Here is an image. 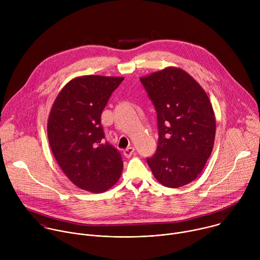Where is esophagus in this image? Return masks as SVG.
I'll use <instances>...</instances> for the list:
<instances>
[{"label":"esophagus","instance_id":"esophagus-1","mask_svg":"<svg viewBox=\"0 0 260 260\" xmlns=\"http://www.w3.org/2000/svg\"><path fill=\"white\" fill-rule=\"evenodd\" d=\"M134 152H135V148L133 146H129L123 151V154L125 157H131L134 154Z\"/></svg>","mask_w":260,"mask_h":260}]
</instances>
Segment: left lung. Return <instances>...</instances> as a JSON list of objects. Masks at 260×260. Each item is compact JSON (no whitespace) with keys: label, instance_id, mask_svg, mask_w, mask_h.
I'll return each mask as SVG.
<instances>
[{"label":"left lung","instance_id":"8db88e82","mask_svg":"<svg viewBox=\"0 0 260 260\" xmlns=\"http://www.w3.org/2000/svg\"><path fill=\"white\" fill-rule=\"evenodd\" d=\"M157 112L158 145L147 158L155 179L178 188L196 180L210 157L216 117L205 89L187 72L167 67L140 78Z\"/></svg>","mask_w":260,"mask_h":260}]
</instances>
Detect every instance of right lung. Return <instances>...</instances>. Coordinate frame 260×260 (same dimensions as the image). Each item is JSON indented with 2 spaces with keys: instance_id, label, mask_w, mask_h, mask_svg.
I'll return each mask as SVG.
<instances>
[{
  "instance_id": "1",
  "label": "right lung",
  "mask_w": 260,
  "mask_h": 260,
  "mask_svg": "<svg viewBox=\"0 0 260 260\" xmlns=\"http://www.w3.org/2000/svg\"><path fill=\"white\" fill-rule=\"evenodd\" d=\"M123 79L100 75L73 78L51 107L47 121L50 149L61 171L80 189L102 193L121 176V155L104 142L101 115Z\"/></svg>"
}]
</instances>
